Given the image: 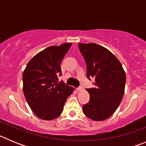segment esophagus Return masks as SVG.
<instances>
[{
	"instance_id": "34e87169",
	"label": "esophagus",
	"mask_w": 146,
	"mask_h": 146,
	"mask_svg": "<svg viewBox=\"0 0 146 146\" xmlns=\"http://www.w3.org/2000/svg\"><path fill=\"white\" fill-rule=\"evenodd\" d=\"M77 90L78 91H82V90H83V88H82V86H79V87L77 88Z\"/></svg>"
}]
</instances>
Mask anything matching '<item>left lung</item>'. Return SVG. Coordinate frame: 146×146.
Returning a JSON list of instances; mask_svg holds the SVG:
<instances>
[{"label":"left lung","mask_w":146,"mask_h":146,"mask_svg":"<svg viewBox=\"0 0 146 146\" xmlns=\"http://www.w3.org/2000/svg\"><path fill=\"white\" fill-rule=\"evenodd\" d=\"M87 67V77H94L95 88H87L90 100L82 106L83 113L94 121L108 119L116 110L123 98L126 74L110 51L95 43L78 44Z\"/></svg>","instance_id":"8db88e82"}]
</instances>
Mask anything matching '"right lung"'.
<instances>
[{"label": "right lung", "instance_id": "obj_1", "mask_svg": "<svg viewBox=\"0 0 146 146\" xmlns=\"http://www.w3.org/2000/svg\"><path fill=\"white\" fill-rule=\"evenodd\" d=\"M72 43L51 46L38 52L28 62L23 72V93L34 114L50 121L61 114L66 99L74 88L63 81L60 63Z\"/></svg>", "mask_w": 146, "mask_h": 146}]
</instances>
